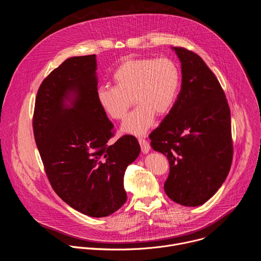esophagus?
<instances>
[{"label":"esophagus","mask_w":261,"mask_h":261,"mask_svg":"<svg viewBox=\"0 0 261 261\" xmlns=\"http://www.w3.org/2000/svg\"><path fill=\"white\" fill-rule=\"evenodd\" d=\"M138 141H139V144H140V147H141V151L143 154H146L150 152L151 150V145L150 143H148V141L142 137H139L138 138Z\"/></svg>","instance_id":"1"}]
</instances>
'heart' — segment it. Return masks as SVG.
<instances>
[{
  "label": "heart",
  "instance_id": "obj_1",
  "mask_svg": "<svg viewBox=\"0 0 261 261\" xmlns=\"http://www.w3.org/2000/svg\"><path fill=\"white\" fill-rule=\"evenodd\" d=\"M113 76L117 86H100L97 100L109 117L122 120L134 96L138 105L123 123L122 128L127 133H145L156 114H167L176 100L180 75L177 66L169 59H128L120 64Z\"/></svg>",
  "mask_w": 261,
  "mask_h": 261
}]
</instances>
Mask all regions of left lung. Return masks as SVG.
Listing matches in <instances>:
<instances>
[{
  "label": "left lung",
  "mask_w": 261,
  "mask_h": 261,
  "mask_svg": "<svg viewBox=\"0 0 261 261\" xmlns=\"http://www.w3.org/2000/svg\"><path fill=\"white\" fill-rule=\"evenodd\" d=\"M171 48L180 62V92L150 134L151 146L169 162L167 196L180 205L198 206L218 191L231 166L230 109L204 61L191 50Z\"/></svg>",
  "instance_id": "obj_1"
}]
</instances>
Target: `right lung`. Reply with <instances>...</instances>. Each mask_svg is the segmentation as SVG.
Returning a JSON list of instances; mask_svg holds the SVG:
<instances>
[{
  "mask_svg": "<svg viewBox=\"0 0 261 261\" xmlns=\"http://www.w3.org/2000/svg\"><path fill=\"white\" fill-rule=\"evenodd\" d=\"M96 70L91 55L51 71L37 93L33 130L55 192L74 210L101 218L126 202L124 174L140 146L132 135L108 142L114 125L97 100Z\"/></svg>",
  "mask_w": 261,
  "mask_h": 261,
  "instance_id": "obj_1",
  "label": "right lung"
}]
</instances>
